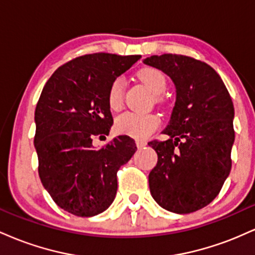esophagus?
Instances as JSON below:
<instances>
[{
  "label": "esophagus",
  "mask_w": 255,
  "mask_h": 255,
  "mask_svg": "<svg viewBox=\"0 0 255 255\" xmlns=\"http://www.w3.org/2000/svg\"><path fill=\"white\" fill-rule=\"evenodd\" d=\"M135 145H136L137 148H142V147H145L146 145H147V142L144 141V140H136Z\"/></svg>",
  "instance_id": "1"
}]
</instances>
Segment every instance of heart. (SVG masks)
<instances>
[{"label": "heart", "mask_w": 255, "mask_h": 255, "mask_svg": "<svg viewBox=\"0 0 255 255\" xmlns=\"http://www.w3.org/2000/svg\"><path fill=\"white\" fill-rule=\"evenodd\" d=\"M137 78L144 83L148 90L156 96V101L160 102L162 95L166 89V78L164 73L157 68H142L137 72ZM125 96L124 78H116L113 81L108 92V104L113 110H118L122 107ZM160 120L154 114H121L115 121V129L118 133L128 135L135 139H146L159 127Z\"/></svg>", "instance_id": "heart-1"}]
</instances>
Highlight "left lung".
Listing matches in <instances>:
<instances>
[{"mask_svg": "<svg viewBox=\"0 0 255 255\" xmlns=\"http://www.w3.org/2000/svg\"><path fill=\"white\" fill-rule=\"evenodd\" d=\"M164 72L176 89L169 139L148 142L157 165L148 175L152 198L175 213H191L218 195L231 169L235 140L234 104L211 66L183 55L164 54L142 61Z\"/></svg>", "mask_w": 255, "mask_h": 255, "instance_id": "obj_1", "label": "left lung"}]
</instances>
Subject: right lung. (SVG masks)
<instances>
[{
	"label": "right lung",
	"instance_id": "add662e5",
	"mask_svg": "<svg viewBox=\"0 0 255 255\" xmlns=\"http://www.w3.org/2000/svg\"><path fill=\"white\" fill-rule=\"evenodd\" d=\"M140 57L79 56L58 67L40 93L34 111L38 174L52 200L72 215L92 217L105 211L115 199L119 169L136 151L127 135L99 150L92 139L109 134L110 85Z\"/></svg>",
	"mask_w": 255,
	"mask_h": 255
}]
</instances>
